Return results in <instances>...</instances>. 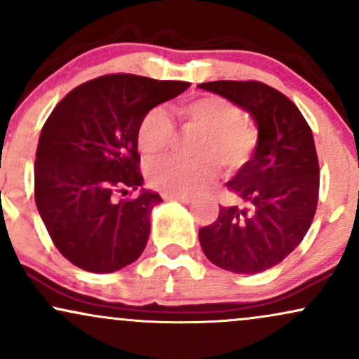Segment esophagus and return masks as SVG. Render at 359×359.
Segmentation results:
<instances>
[{
	"instance_id": "esophagus-1",
	"label": "esophagus",
	"mask_w": 359,
	"mask_h": 359,
	"mask_svg": "<svg viewBox=\"0 0 359 359\" xmlns=\"http://www.w3.org/2000/svg\"><path fill=\"white\" fill-rule=\"evenodd\" d=\"M165 201H179V202H185V204H191L192 197L191 196H177V194H165L163 196Z\"/></svg>"
}]
</instances>
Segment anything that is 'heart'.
Listing matches in <instances>:
<instances>
[{
  "label": "heart",
  "instance_id": "obj_1",
  "mask_svg": "<svg viewBox=\"0 0 359 359\" xmlns=\"http://www.w3.org/2000/svg\"><path fill=\"white\" fill-rule=\"evenodd\" d=\"M185 123L204 130L197 161L168 155L149 165V182L157 191L191 196L219 174V161L229 170H239L252 158L259 145V128L243 116L234 102L219 95H204L179 109ZM175 137V123L162 107L149 110L138 125L137 142L145 155L167 150Z\"/></svg>",
  "mask_w": 359,
  "mask_h": 359
}]
</instances>
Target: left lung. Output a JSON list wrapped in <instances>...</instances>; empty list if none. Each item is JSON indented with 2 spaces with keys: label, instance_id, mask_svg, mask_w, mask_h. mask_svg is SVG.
<instances>
[{
  "label": "left lung",
  "instance_id": "8db88e82",
  "mask_svg": "<svg viewBox=\"0 0 359 359\" xmlns=\"http://www.w3.org/2000/svg\"><path fill=\"white\" fill-rule=\"evenodd\" d=\"M198 86L243 107L259 128L252 158L227 182L244 207L219 205L217 219L198 231L202 250L231 273H262L301 244L316 214L319 162L313 132L294 103L262 81Z\"/></svg>",
  "mask_w": 359,
  "mask_h": 359
}]
</instances>
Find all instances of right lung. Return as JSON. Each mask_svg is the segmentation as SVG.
<instances>
[{"mask_svg": "<svg viewBox=\"0 0 359 359\" xmlns=\"http://www.w3.org/2000/svg\"><path fill=\"white\" fill-rule=\"evenodd\" d=\"M189 81L110 73L65 95L38 140L34 202L55 248L88 273H115L144 252L162 197L142 191L138 125Z\"/></svg>", "mask_w": 359, "mask_h": 359, "instance_id": "add662e5", "label": "right lung"}]
</instances>
